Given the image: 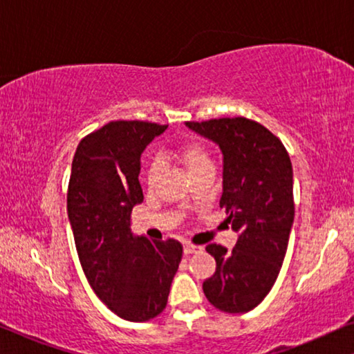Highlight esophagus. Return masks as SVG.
<instances>
[{"instance_id":"esophagus-1","label":"esophagus","mask_w":354,"mask_h":354,"mask_svg":"<svg viewBox=\"0 0 354 354\" xmlns=\"http://www.w3.org/2000/svg\"><path fill=\"white\" fill-rule=\"evenodd\" d=\"M202 248L200 246H195V245H191V243H186L184 245V254L189 256V254H194V252H198Z\"/></svg>"}]
</instances>
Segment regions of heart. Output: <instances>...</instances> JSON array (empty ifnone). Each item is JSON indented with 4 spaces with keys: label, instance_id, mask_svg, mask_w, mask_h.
<instances>
[{
    "label": "heart",
    "instance_id": "heart-1",
    "mask_svg": "<svg viewBox=\"0 0 354 354\" xmlns=\"http://www.w3.org/2000/svg\"><path fill=\"white\" fill-rule=\"evenodd\" d=\"M175 156L181 160L184 165L187 167L189 173H194L197 170H202L205 167H213V156L207 146L200 141H189L178 146L175 149ZM162 173V162L159 159L151 160L147 165L146 171V181L149 186H154Z\"/></svg>",
    "mask_w": 354,
    "mask_h": 354
}]
</instances>
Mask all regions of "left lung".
I'll list each match as a JSON object with an SVG mask.
<instances>
[{
    "label": "left lung",
    "instance_id": "obj_1",
    "mask_svg": "<svg viewBox=\"0 0 354 354\" xmlns=\"http://www.w3.org/2000/svg\"><path fill=\"white\" fill-rule=\"evenodd\" d=\"M219 145L224 156L223 195L239 241L232 251L211 243L214 275L203 281L208 302L224 313H246L277 281L294 223L292 165L281 140L246 118L186 122Z\"/></svg>",
    "mask_w": 354,
    "mask_h": 354
}]
</instances>
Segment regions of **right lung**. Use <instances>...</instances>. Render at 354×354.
I'll list each match as a JSON object with an SVG mask.
<instances>
[{"label": "right lung", "instance_id": "obj_1", "mask_svg": "<svg viewBox=\"0 0 354 354\" xmlns=\"http://www.w3.org/2000/svg\"><path fill=\"white\" fill-rule=\"evenodd\" d=\"M145 120H113L84 136L73 157L66 208L82 270L111 312L145 323L167 307L183 257L178 240L149 241L130 229L143 202L141 152L167 130Z\"/></svg>", "mask_w": 354, "mask_h": 354}]
</instances>
